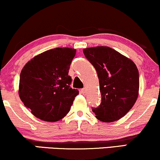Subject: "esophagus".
<instances>
[{
	"label": "esophagus",
	"mask_w": 160,
	"mask_h": 160,
	"mask_svg": "<svg viewBox=\"0 0 160 160\" xmlns=\"http://www.w3.org/2000/svg\"><path fill=\"white\" fill-rule=\"evenodd\" d=\"M80 91H81V93L82 94V95H86V88H82Z\"/></svg>",
	"instance_id": "1"
}]
</instances>
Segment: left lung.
<instances>
[{"instance_id": "obj_1", "label": "left lung", "mask_w": 160, "mask_h": 160, "mask_svg": "<svg viewBox=\"0 0 160 160\" xmlns=\"http://www.w3.org/2000/svg\"><path fill=\"white\" fill-rule=\"evenodd\" d=\"M83 53L97 71L101 103L93 108L96 118L112 122L124 116L135 104L139 89V76L135 63L107 46L83 49Z\"/></svg>"}]
</instances>
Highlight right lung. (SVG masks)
<instances>
[{
    "mask_svg": "<svg viewBox=\"0 0 160 160\" xmlns=\"http://www.w3.org/2000/svg\"><path fill=\"white\" fill-rule=\"evenodd\" d=\"M75 54L76 49L57 48L34 57L22 68L18 95L36 118L55 122L70 111L79 94L70 87L68 75Z\"/></svg>",
    "mask_w": 160,
    "mask_h": 160,
    "instance_id": "1",
    "label": "right lung"
}]
</instances>
